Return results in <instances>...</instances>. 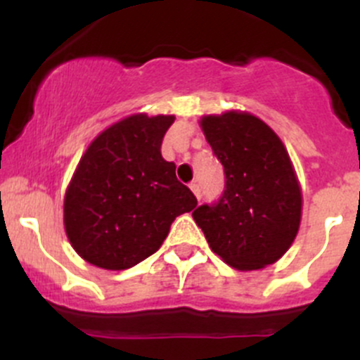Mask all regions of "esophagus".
I'll list each match as a JSON object with an SVG mask.
<instances>
[{
    "label": "esophagus",
    "instance_id": "1",
    "mask_svg": "<svg viewBox=\"0 0 360 360\" xmlns=\"http://www.w3.org/2000/svg\"><path fill=\"white\" fill-rule=\"evenodd\" d=\"M191 191H193V195H195V197H197L198 198V200H200V198H202V190H200V184H198V183H191Z\"/></svg>",
    "mask_w": 360,
    "mask_h": 360
}]
</instances>
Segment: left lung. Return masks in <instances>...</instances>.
Masks as SVG:
<instances>
[{
	"label": "left lung",
	"instance_id": "8db88e82",
	"mask_svg": "<svg viewBox=\"0 0 360 360\" xmlns=\"http://www.w3.org/2000/svg\"><path fill=\"white\" fill-rule=\"evenodd\" d=\"M200 127L223 163L226 186L219 202L193 210L195 223L230 266L252 271L274 264L292 245L303 207L284 143L245 111L205 115Z\"/></svg>",
	"mask_w": 360,
	"mask_h": 360
}]
</instances>
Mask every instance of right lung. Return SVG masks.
<instances>
[{"instance_id":"1","label":"right lung","mask_w":360,"mask_h":360,"mask_svg":"<svg viewBox=\"0 0 360 360\" xmlns=\"http://www.w3.org/2000/svg\"><path fill=\"white\" fill-rule=\"evenodd\" d=\"M176 116L136 112L90 143L64 195L72 249L94 266L127 270L157 252L177 216L197 207L162 141Z\"/></svg>"}]
</instances>
